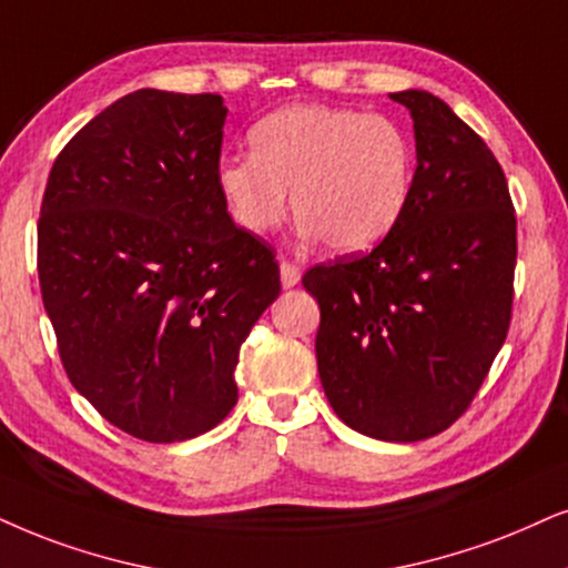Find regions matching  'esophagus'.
<instances>
[{
  "label": "esophagus",
  "mask_w": 568,
  "mask_h": 568,
  "mask_svg": "<svg viewBox=\"0 0 568 568\" xmlns=\"http://www.w3.org/2000/svg\"><path fill=\"white\" fill-rule=\"evenodd\" d=\"M280 280H283V288H293V285H298L301 270L296 267V264L283 262L280 264Z\"/></svg>",
  "instance_id": "1"
}]
</instances>
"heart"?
<instances>
[{
    "instance_id": "b5f03b06",
    "label": "heart",
    "mask_w": 568,
    "mask_h": 568,
    "mask_svg": "<svg viewBox=\"0 0 568 568\" xmlns=\"http://www.w3.org/2000/svg\"><path fill=\"white\" fill-rule=\"evenodd\" d=\"M248 143L251 154L222 156L214 181L251 235L280 227L293 191L304 233L356 254L396 231L412 199V143L383 114L291 104L251 128Z\"/></svg>"
}]
</instances>
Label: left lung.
Returning a JSON list of instances; mask_svg holds the SVG:
<instances>
[{
	"instance_id": "left-lung-1",
	"label": "left lung",
	"mask_w": 568,
	"mask_h": 568,
	"mask_svg": "<svg viewBox=\"0 0 568 568\" xmlns=\"http://www.w3.org/2000/svg\"><path fill=\"white\" fill-rule=\"evenodd\" d=\"M414 120V189L369 254L320 264L317 369L356 433L416 443L469 408L504 346L514 301L516 217L485 141L429 91L390 93Z\"/></svg>"
}]
</instances>
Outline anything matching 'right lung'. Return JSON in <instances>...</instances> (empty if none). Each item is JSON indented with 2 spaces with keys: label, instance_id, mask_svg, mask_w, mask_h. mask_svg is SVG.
<instances>
[{
  "label": "right lung",
  "instance_id": "right-lung-1",
  "mask_svg": "<svg viewBox=\"0 0 568 568\" xmlns=\"http://www.w3.org/2000/svg\"><path fill=\"white\" fill-rule=\"evenodd\" d=\"M225 118L217 93H128L70 139L41 201L39 283L62 367L146 443L231 414L241 343L280 296L275 254L214 181Z\"/></svg>",
  "mask_w": 568,
  "mask_h": 568
}]
</instances>
